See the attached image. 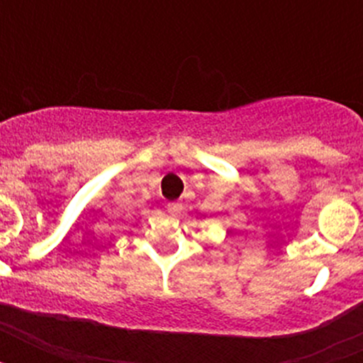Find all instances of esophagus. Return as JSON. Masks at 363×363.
I'll return each instance as SVG.
<instances>
[{
  "mask_svg": "<svg viewBox=\"0 0 363 363\" xmlns=\"http://www.w3.org/2000/svg\"><path fill=\"white\" fill-rule=\"evenodd\" d=\"M182 209H184V207H182V203H178V201H172V203L167 205V211H169L172 216H178V214L182 213Z\"/></svg>",
  "mask_w": 363,
  "mask_h": 363,
  "instance_id": "34e87169",
  "label": "esophagus"
}]
</instances>
